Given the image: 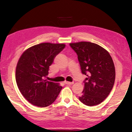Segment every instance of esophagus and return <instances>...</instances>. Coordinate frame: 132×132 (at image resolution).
I'll return each instance as SVG.
<instances>
[{
  "label": "esophagus",
  "mask_w": 132,
  "mask_h": 132,
  "mask_svg": "<svg viewBox=\"0 0 132 132\" xmlns=\"http://www.w3.org/2000/svg\"><path fill=\"white\" fill-rule=\"evenodd\" d=\"M64 83L66 85H73V82H69V81H65Z\"/></svg>",
  "instance_id": "esophagus-1"
}]
</instances>
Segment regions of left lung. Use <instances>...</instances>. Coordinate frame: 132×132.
<instances>
[{
	"mask_svg": "<svg viewBox=\"0 0 132 132\" xmlns=\"http://www.w3.org/2000/svg\"><path fill=\"white\" fill-rule=\"evenodd\" d=\"M78 55L82 73L86 75L79 100L89 106L101 103L113 87L115 68L107 51L100 45L81 41L69 44Z\"/></svg>",
	"mask_w": 132,
	"mask_h": 132,
	"instance_id": "1",
	"label": "left lung"
}]
</instances>
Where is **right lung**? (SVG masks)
Masks as SVG:
<instances>
[{
    "label": "right lung",
    "mask_w": 132,
    "mask_h": 132,
    "mask_svg": "<svg viewBox=\"0 0 132 132\" xmlns=\"http://www.w3.org/2000/svg\"><path fill=\"white\" fill-rule=\"evenodd\" d=\"M65 44L43 43L29 47L17 62L15 80L19 89L30 103L46 107L56 100L62 89L59 83L47 81L50 66Z\"/></svg>",
    "instance_id": "add662e5"
}]
</instances>
